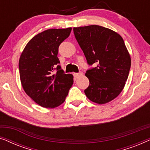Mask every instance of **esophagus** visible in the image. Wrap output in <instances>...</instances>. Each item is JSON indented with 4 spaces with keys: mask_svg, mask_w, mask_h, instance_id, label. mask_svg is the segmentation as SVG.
Segmentation results:
<instances>
[{
    "mask_svg": "<svg viewBox=\"0 0 150 150\" xmlns=\"http://www.w3.org/2000/svg\"><path fill=\"white\" fill-rule=\"evenodd\" d=\"M83 72H82V71H80V72H79V73H74L73 74L74 76L75 79H78L79 77L81 76H83Z\"/></svg>",
    "mask_w": 150,
    "mask_h": 150,
    "instance_id": "34e87169",
    "label": "esophagus"
}]
</instances>
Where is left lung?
I'll return each mask as SVG.
<instances>
[{
    "label": "left lung",
    "mask_w": 150,
    "mask_h": 150,
    "mask_svg": "<svg viewBox=\"0 0 150 150\" xmlns=\"http://www.w3.org/2000/svg\"><path fill=\"white\" fill-rule=\"evenodd\" d=\"M73 30L87 64L96 65L86 71L89 85L85 95L97 104L111 101L124 89L130 69V57L124 40L113 30L98 25Z\"/></svg>",
    "instance_id": "left-lung-1"
}]
</instances>
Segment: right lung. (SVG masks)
<instances>
[{"label":"right lung","instance_id":"right-lung-1","mask_svg":"<svg viewBox=\"0 0 150 150\" xmlns=\"http://www.w3.org/2000/svg\"><path fill=\"white\" fill-rule=\"evenodd\" d=\"M71 30V28H52L36 35L20 56L19 71L22 87L42 107L52 108L61 105L73 85V76L64 73L57 57L59 46L68 38Z\"/></svg>","mask_w":150,"mask_h":150}]
</instances>
